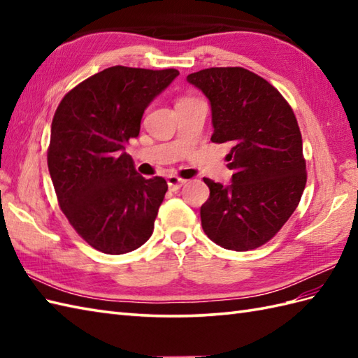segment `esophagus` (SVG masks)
I'll list each match as a JSON object with an SVG mask.
<instances>
[{
  "mask_svg": "<svg viewBox=\"0 0 358 358\" xmlns=\"http://www.w3.org/2000/svg\"><path fill=\"white\" fill-rule=\"evenodd\" d=\"M183 185H186V180L177 177V175H169L167 177V186H169L171 191H178Z\"/></svg>",
  "mask_w": 358,
  "mask_h": 358,
  "instance_id": "1",
  "label": "esophagus"
}]
</instances>
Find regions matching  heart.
<instances>
[{"label":"heart","instance_id":"obj_1","mask_svg":"<svg viewBox=\"0 0 358 358\" xmlns=\"http://www.w3.org/2000/svg\"><path fill=\"white\" fill-rule=\"evenodd\" d=\"M185 100H189V98H181V100H180V101H185Z\"/></svg>","mask_w":358,"mask_h":358}]
</instances>
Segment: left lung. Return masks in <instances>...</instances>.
I'll return each mask as SVG.
<instances>
[{"instance_id": "1", "label": "left lung", "mask_w": 358, "mask_h": 358, "mask_svg": "<svg viewBox=\"0 0 358 358\" xmlns=\"http://www.w3.org/2000/svg\"><path fill=\"white\" fill-rule=\"evenodd\" d=\"M212 108V143H229L232 183L203 178L210 195L200 209L204 234L229 250L257 249L294 214L308 172L294 110L264 78L243 67L187 75Z\"/></svg>"}]
</instances>
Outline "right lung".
<instances>
[{"mask_svg": "<svg viewBox=\"0 0 358 358\" xmlns=\"http://www.w3.org/2000/svg\"><path fill=\"white\" fill-rule=\"evenodd\" d=\"M178 73L113 66L69 90L55 110L48 166L57 200L100 252H131L154 232L167 183L141 177L124 148L138 136L148 104Z\"/></svg>", "mask_w": 358, "mask_h": 358, "instance_id": "add662e5", "label": "right lung"}]
</instances>
